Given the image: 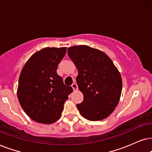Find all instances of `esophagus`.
<instances>
[{"instance_id":"obj_1","label":"esophagus","mask_w":152,"mask_h":152,"mask_svg":"<svg viewBox=\"0 0 152 152\" xmlns=\"http://www.w3.org/2000/svg\"><path fill=\"white\" fill-rule=\"evenodd\" d=\"M72 87L73 90H78V86H77V84L75 83H73V84L72 85Z\"/></svg>"}]
</instances>
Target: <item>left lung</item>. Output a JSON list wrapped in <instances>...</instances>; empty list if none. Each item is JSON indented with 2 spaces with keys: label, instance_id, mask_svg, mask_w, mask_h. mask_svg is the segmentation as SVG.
Returning a JSON list of instances; mask_svg holds the SVG:
<instances>
[{
  "label": "left lung",
  "instance_id": "8db88e82",
  "mask_svg": "<svg viewBox=\"0 0 152 152\" xmlns=\"http://www.w3.org/2000/svg\"><path fill=\"white\" fill-rule=\"evenodd\" d=\"M67 53L78 69L76 82L83 94L76 106L80 115L90 121L106 118L120 102L122 80L118 69L106 54L88 46H72Z\"/></svg>",
  "mask_w": 152,
  "mask_h": 152
}]
</instances>
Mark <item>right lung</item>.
Returning <instances> with one entry per match:
<instances>
[{"instance_id": "add662e5", "label": "right lung", "mask_w": 152, "mask_h": 152, "mask_svg": "<svg viewBox=\"0 0 152 152\" xmlns=\"http://www.w3.org/2000/svg\"><path fill=\"white\" fill-rule=\"evenodd\" d=\"M66 47L44 48L34 53L22 69L17 96L22 108L37 122L52 124L61 116L64 102L73 92L57 74Z\"/></svg>"}]
</instances>
